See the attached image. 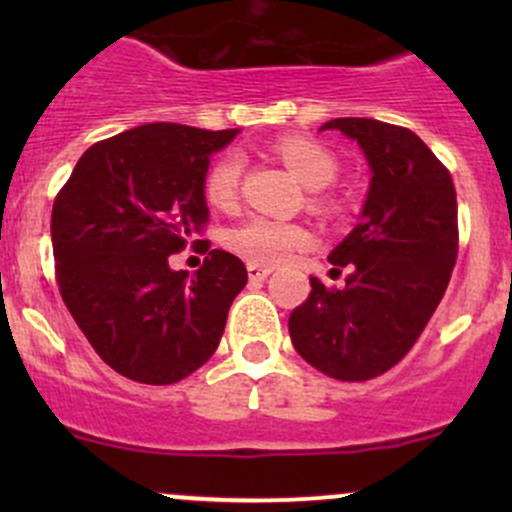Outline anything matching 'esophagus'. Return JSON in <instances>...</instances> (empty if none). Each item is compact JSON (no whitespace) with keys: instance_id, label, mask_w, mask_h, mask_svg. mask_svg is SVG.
Listing matches in <instances>:
<instances>
[{"instance_id":"34e87169","label":"esophagus","mask_w":512,"mask_h":512,"mask_svg":"<svg viewBox=\"0 0 512 512\" xmlns=\"http://www.w3.org/2000/svg\"><path fill=\"white\" fill-rule=\"evenodd\" d=\"M270 267H262V265H247V277H250V282H262L267 280V275H270Z\"/></svg>"}]
</instances>
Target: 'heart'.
<instances>
[{
  "instance_id": "obj_1",
  "label": "heart",
  "mask_w": 512,
  "mask_h": 512,
  "mask_svg": "<svg viewBox=\"0 0 512 512\" xmlns=\"http://www.w3.org/2000/svg\"><path fill=\"white\" fill-rule=\"evenodd\" d=\"M275 156L287 165L294 173V178L304 185V188H327L334 183L339 175V160L322 146L319 141L307 136H282L272 143ZM242 170H245V160L240 153H225L215 160L208 168L203 180V193L213 208L230 210L237 203L242 185ZM327 205V200H319ZM227 247L235 255L245 257L252 265H280L294 252L309 245V230L297 223H285V220H272L255 215V218L242 220L240 225L232 227L225 237Z\"/></svg>"
}]
</instances>
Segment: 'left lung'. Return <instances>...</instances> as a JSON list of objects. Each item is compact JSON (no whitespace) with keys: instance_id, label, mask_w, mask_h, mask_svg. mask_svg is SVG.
Returning <instances> with one entry per match:
<instances>
[{"instance_id":"left-lung-1","label":"left lung","mask_w":512,"mask_h":512,"mask_svg":"<svg viewBox=\"0 0 512 512\" xmlns=\"http://www.w3.org/2000/svg\"><path fill=\"white\" fill-rule=\"evenodd\" d=\"M371 168L361 223L329 255L349 270L344 289L309 277L289 314V337L307 364L339 381H366L399 364L436 312L458 257L456 188L446 165L404 126L334 118Z\"/></svg>"}]
</instances>
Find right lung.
I'll return each mask as SVG.
<instances>
[{
    "mask_svg": "<svg viewBox=\"0 0 512 512\" xmlns=\"http://www.w3.org/2000/svg\"><path fill=\"white\" fill-rule=\"evenodd\" d=\"M237 128L148 123L98 141L51 210L56 285L96 354L121 376L165 386L218 349L232 299L247 285L240 257L210 250L193 277L170 270L208 223L210 156Z\"/></svg>",
    "mask_w": 512,
    "mask_h": 512,
    "instance_id": "1",
    "label": "right lung"
}]
</instances>
